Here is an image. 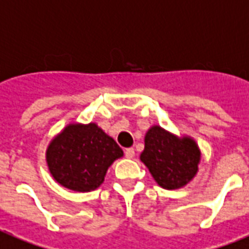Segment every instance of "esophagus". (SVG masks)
Masks as SVG:
<instances>
[{
  "instance_id": "esophagus-1",
  "label": "esophagus",
  "mask_w": 249,
  "mask_h": 249,
  "mask_svg": "<svg viewBox=\"0 0 249 249\" xmlns=\"http://www.w3.org/2000/svg\"><path fill=\"white\" fill-rule=\"evenodd\" d=\"M124 155H126V158H128V159L134 158V155H135L134 148H126V150H124Z\"/></svg>"
}]
</instances>
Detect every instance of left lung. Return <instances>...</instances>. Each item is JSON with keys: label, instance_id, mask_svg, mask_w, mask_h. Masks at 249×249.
I'll use <instances>...</instances> for the list:
<instances>
[{"label": "left lung", "instance_id": "obj_1", "mask_svg": "<svg viewBox=\"0 0 249 249\" xmlns=\"http://www.w3.org/2000/svg\"><path fill=\"white\" fill-rule=\"evenodd\" d=\"M139 158L159 186L178 190L196 177L201 151L190 135H177L154 124L144 135V150Z\"/></svg>", "mask_w": 249, "mask_h": 249}]
</instances>
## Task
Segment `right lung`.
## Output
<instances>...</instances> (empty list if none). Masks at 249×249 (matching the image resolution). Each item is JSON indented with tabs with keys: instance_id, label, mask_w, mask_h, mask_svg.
<instances>
[{
	"instance_id": "add662e5",
	"label": "right lung",
	"mask_w": 249,
	"mask_h": 249,
	"mask_svg": "<svg viewBox=\"0 0 249 249\" xmlns=\"http://www.w3.org/2000/svg\"><path fill=\"white\" fill-rule=\"evenodd\" d=\"M45 157L58 184L90 192L105 182L108 167L123 157V151L95 122H71L50 141Z\"/></svg>"
}]
</instances>
